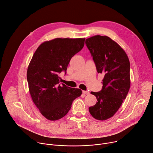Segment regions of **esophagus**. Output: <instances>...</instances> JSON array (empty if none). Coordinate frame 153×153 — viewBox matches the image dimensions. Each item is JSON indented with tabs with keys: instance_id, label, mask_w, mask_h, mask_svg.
<instances>
[{
	"instance_id": "34e87169",
	"label": "esophagus",
	"mask_w": 153,
	"mask_h": 153,
	"mask_svg": "<svg viewBox=\"0 0 153 153\" xmlns=\"http://www.w3.org/2000/svg\"><path fill=\"white\" fill-rule=\"evenodd\" d=\"M82 93H84V94H90V93L87 91H82Z\"/></svg>"
}]
</instances>
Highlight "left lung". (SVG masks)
I'll return each mask as SVG.
<instances>
[{
	"label": "left lung",
	"mask_w": 153,
	"mask_h": 153,
	"mask_svg": "<svg viewBox=\"0 0 153 153\" xmlns=\"http://www.w3.org/2000/svg\"><path fill=\"white\" fill-rule=\"evenodd\" d=\"M85 44L97 71L104 75L102 90L91 92L98 102L89 107V112L94 118L103 121L112 117L126 98L131 85L130 62L121 46L107 36H91Z\"/></svg>",
	"instance_id": "8db88e82"
}]
</instances>
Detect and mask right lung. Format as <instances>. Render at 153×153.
Listing matches in <instances>:
<instances>
[{"label": "right lung", "mask_w": 153, "mask_h": 153, "mask_svg": "<svg viewBox=\"0 0 153 153\" xmlns=\"http://www.w3.org/2000/svg\"><path fill=\"white\" fill-rule=\"evenodd\" d=\"M85 38H55L45 41L35 52L27 68V79L33 102L46 119L65 117L73 101L82 94L79 88L60 84L71 58L84 46Z\"/></svg>", "instance_id": "obj_1"}]
</instances>
